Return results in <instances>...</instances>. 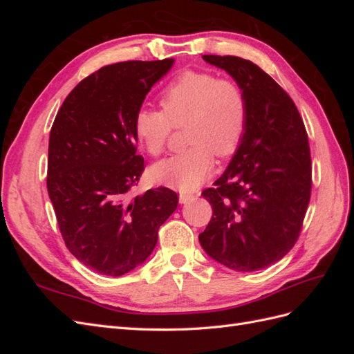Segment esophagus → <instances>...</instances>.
Masks as SVG:
<instances>
[{
	"instance_id": "esophagus-1",
	"label": "esophagus",
	"mask_w": 354,
	"mask_h": 354,
	"mask_svg": "<svg viewBox=\"0 0 354 354\" xmlns=\"http://www.w3.org/2000/svg\"><path fill=\"white\" fill-rule=\"evenodd\" d=\"M194 198H195L194 195H190V194H186V192H183V194H180L178 201H180V203H187L189 201H192Z\"/></svg>"
}]
</instances>
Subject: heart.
I'll list each match as a JSON object with an SVG mask.
<instances>
[{
  "label": "heart",
  "mask_w": 354,
  "mask_h": 354,
  "mask_svg": "<svg viewBox=\"0 0 354 354\" xmlns=\"http://www.w3.org/2000/svg\"><path fill=\"white\" fill-rule=\"evenodd\" d=\"M162 112L137 111L134 133L152 156L164 152L173 127L187 124L186 152L151 168L156 183L192 192L214 169V155L227 158L238 151L246 127V99L236 82L209 72L187 71L160 95Z\"/></svg>",
  "instance_id": "heart-1"
}]
</instances>
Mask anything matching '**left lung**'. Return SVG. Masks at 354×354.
Segmentation results:
<instances>
[{"label": "left lung", "instance_id": "8db88e82", "mask_svg": "<svg viewBox=\"0 0 354 354\" xmlns=\"http://www.w3.org/2000/svg\"><path fill=\"white\" fill-rule=\"evenodd\" d=\"M202 59L243 91L246 127L216 187L202 192L212 218L199 242L214 261L257 272L283 259L301 232L312 189L307 133L292 99L261 68L236 56Z\"/></svg>", "mask_w": 354, "mask_h": 354}]
</instances>
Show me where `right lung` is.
Here are the masks:
<instances>
[{"label": "right lung", "mask_w": 354, "mask_h": 354, "mask_svg": "<svg viewBox=\"0 0 354 354\" xmlns=\"http://www.w3.org/2000/svg\"><path fill=\"white\" fill-rule=\"evenodd\" d=\"M173 65L164 59L104 66L69 93L53 122L48 196L68 250L95 273L122 276L143 264L177 208V194L167 187L128 195L145 169L134 116Z\"/></svg>", "instance_id": "obj_1"}]
</instances>
